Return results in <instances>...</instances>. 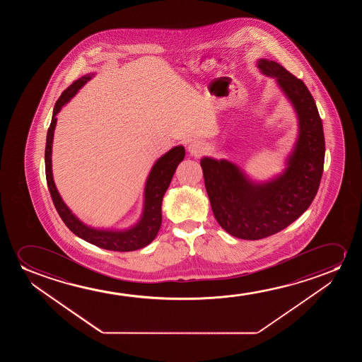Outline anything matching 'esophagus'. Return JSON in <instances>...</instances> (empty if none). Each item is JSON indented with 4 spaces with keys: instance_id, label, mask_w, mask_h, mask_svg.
<instances>
[{
    "instance_id": "esophagus-1",
    "label": "esophagus",
    "mask_w": 362,
    "mask_h": 362,
    "mask_svg": "<svg viewBox=\"0 0 362 362\" xmlns=\"http://www.w3.org/2000/svg\"><path fill=\"white\" fill-rule=\"evenodd\" d=\"M208 151V146L202 142V141H192L188 146V152L190 156L194 157H200Z\"/></svg>"
}]
</instances>
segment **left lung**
<instances>
[{
    "label": "left lung",
    "instance_id": "obj_1",
    "mask_svg": "<svg viewBox=\"0 0 362 362\" xmlns=\"http://www.w3.org/2000/svg\"><path fill=\"white\" fill-rule=\"evenodd\" d=\"M257 66L276 79L297 112L298 139L287 167L271 180L256 183L226 159L200 160L214 216L226 233L243 240L279 233L310 206L325 157L322 119L305 84L273 60L258 59Z\"/></svg>",
    "mask_w": 362,
    "mask_h": 362
}]
</instances>
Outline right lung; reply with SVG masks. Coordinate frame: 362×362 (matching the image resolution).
<instances>
[{
  "label": "right lung",
  "instance_id": "add662e5",
  "mask_svg": "<svg viewBox=\"0 0 362 362\" xmlns=\"http://www.w3.org/2000/svg\"><path fill=\"white\" fill-rule=\"evenodd\" d=\"M93 76H94L93 74H86L81 76L80 79L75 80L68 89L63 91V94L60 95L59 99L55 103L52 122L47 134V144H45L47 184H48L50 197L54 203L57 211L71 233L98 247L110 250V251L129 252V251H134L147 246L157 236L162 223V200H163L164 193L168 189L178 164L184 159L185 149L183 146L173 147L154 163L144 187V211L139 223H134V226L124 230H109V228H91L85 225L83 221H80L79 218H76L74 214L71 213V210L66 206V204L63 202L59 192L55 187L53 172H52V144L54 137L57 115Z\"/></svg>",
  "mask_w": 362,
  "mask_h": 362
}]
</instances>
